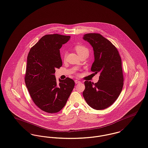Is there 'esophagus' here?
I'll list each match as a JSON object with an SVG mask.
<instances>
[{
    "mask_svg": "<svg viewBox=\"0 0 148 148\" xmlns=\"http://www.w3.org/2000/svg\"><path fill=\"white\" fill-rule=\"evenodd\" d=\"M75 84H78V83H80V82L78 80H75Z\"/></svg>",
    "mask_w": 148,
    "mask_h": 148,
    "instance_id": "obj_1",
    "label": "esophagus"
}]
</instances>
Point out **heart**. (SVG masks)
<instances>
[{
    "instance_id": "1",
    "label": "heart",
    "mask_w": 148,
    "mask_h": 148,
    "mask_svg": "<svg viewBox=\"0 0 148 148\" xmlns=\"http://www.w3.org/2000/svg\"><path fill=\"white\" fill-rule=\"evenodd\" d=\"M74 49L80 56H81L82 55H88V54H89L88 49L84 45H77L74 47ZM65 56H66V52H64L63 58L65 59Z\"/></svg>"
}]
</instances>
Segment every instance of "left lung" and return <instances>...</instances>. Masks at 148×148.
<instances>
[{
    "label": "left lung",
    "mask_w": 148,
    "mask_h": 148,
    "mask_svg": "<svg viewBox=\"0 0 148 148\" xmlns=\"http://www.w3.org/2000/svg\"><path fill=\"white\" fill-rule=\"evenodd\" d=\"M83 39L92 45L95 61L91 71L99 73L96 83L86 80L83 95L88 104L97 110L111 106L121 92L123 85L121 58L117 48L99 34L84 35Z\"/></svg>",
    "instance_id": "left-lung-1"
}]
</instances>
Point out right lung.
Here are the masks:
<instances>
[{"mask_svg":"<svg viewBox=\"0 0 148 148\" xmlns=\"http://www.w3.org/2000/svg\"><path fill=\"white\" fill-rule=\"evenodd\" d=\"M70 36H44L31 47L27 56L25 83L35 104L44 112H59L65 106L75 86L69 78L59 79L54 75L62 66L60 49Z\"/></svg>","mask_w":148,"mask_h":148,"instance_id":"add662e5","label":"right lung"}]
</instances>
